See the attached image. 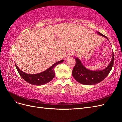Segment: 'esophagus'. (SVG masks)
Returning a JSON list of instances; mask_svg holds the SVG:
<instances>
[{
    "instance_id": "34e87169",
    "label": "esophagus",
    "mask_w": 122,
    "mask_h": 122,
    "mask_svg": "<svg viewBox=\"0 0 122 122\" xmlns=\"http://www.w3.org/2000/svg\"><path fill=\"white\" fill-rule=\"evenodd\" d=\"M74 55V52H72V51H71V52H70L67 55V56H66V57H65V59H66V60H67V59H68V58H69V57L72 56V55Z\"/></svg>"
}]
</instances>
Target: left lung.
<instances>
[{
    "label": "left lung",
    "instance_id": "8db88e82",
    "mask_svg": "<svg viewBox=\"0 0 122 122\" xmlns=\"http://www.w3.org/2000/svg\"><path fill=\"white\" fill-rule=\"evenodd\" d=\"M98 34L107 39L105 36L98 32ZM76 64L72 71V75L74 79L80 83L85 85H93L99 83L107 77L113 67L114 62V54L110 64L105 69L98 71H91L82 64L78 58H75Z\"/></svg>",
    "mask_w": 122,
    "mask_h": 122
}]
</instances>
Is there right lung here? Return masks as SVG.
I'll return each mask as SVG.
<instances>
[{
	"instance_id": "right-lung-1",
	"label": "right lung",
	"mask_w": 122,
	"mask_h": 122,
	"mask_svg": "<svg viewBox=\"0 0 122 122\" xmlns=\"http://www.w3.org/2000/svg\"><path fill=\"white\" fill-rule=\"evenodd\" d=\"M64 61V60H61L56 63L53 64L49 68L47 69L45 71L36 74H28L22 71L21 70L17 67L15 64V66L17 68L18 73L25 81L33 85L36 86H41L46 84L52 80L55 76L54 68L58 65Z\"/></svg>"
}]
</instances>
